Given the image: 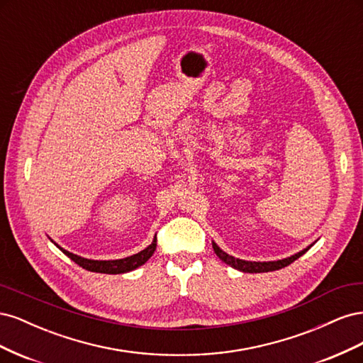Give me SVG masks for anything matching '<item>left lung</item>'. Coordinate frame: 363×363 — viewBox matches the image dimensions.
I'll return each instance as SVG.
<instances>
[{
	"label": "left lung",
	"instance_id": "obj_1",
	"mask_svg": "<svg viewBox=\"0 0 363 363\" xmlns=\"http://www.w3.org/2000/svg\"><path fill=\"white\" fill-rule=\"evenodd\" d=\"M212 245H213V250H215L216 256H218L219 259H221L223 262H225L227 265L233 267V268H236V269H239V271H242V272H268V271L281 269V268H284V267L291 265V263H292L294 260H296L300 256H303L304 252L312 247V245L307 247L306 250H303V251H300V252H296V255H294V256H291V257H288V259L277 260V262H247V260L235 259L233 256H228L227 252H224L215 242H213Z\"/></svg>",
	"mask_w": 363,
	"mask_h": 363
}]
</instances>
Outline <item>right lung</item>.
Segmentation results:
<instances>
[{
  "instance_id": "obj_1",
  "label": "right lung",
  "mask_w": 363,
  "mask_h": 363,
  "mask_svg": "<svg viewBox=\"0 0 363 363\" xmlns=\"http://www.w3.org/2000/svg\"><path fill=\"white\" fill-rule=\"evenodd\" d=\"M59 247V245H57ZM157 247V239L155 238L152 244L150 247H147L145 250H142L138 255H133L125 259H118V260H91V259H84L77 255H72V252L60 248L65 255H67L71 260H74L77 265H80L82 268L92 271V272H103V274H123V272H128L133 271L138 267L144 265V263L152 256Z\"/></svg>"
}]
</instances>
